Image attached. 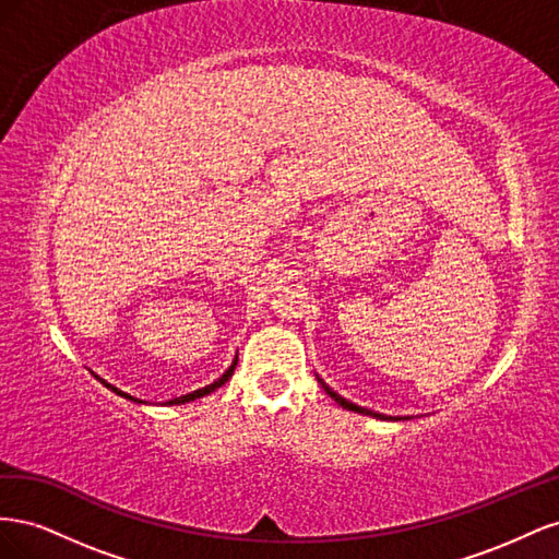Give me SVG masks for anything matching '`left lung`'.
<instances>
[{
  "instance_id": "obj_1",
  "label": "left lung",
  "mask_w": 559,
  "mask_h": 559,
  "mask_svg": "<svg viewBox=\"0 0 559 559\" xmlns=\"http://www.w3.org/2000/svg\"><path fill=\"white\" fill-rule=\"evenodd\" d=\"M319 380V384L321 386H324V392L337 403V405H343V408L345 411H352V413H359V415H370V417H378V419H392V417H386V415H380V413H373V411H368V408H361V405H357V403H352V401H347V399H343L341 394H335L333 392V389L324 382V380H321V378H317Z\"/></svg>"
}]
</instances>
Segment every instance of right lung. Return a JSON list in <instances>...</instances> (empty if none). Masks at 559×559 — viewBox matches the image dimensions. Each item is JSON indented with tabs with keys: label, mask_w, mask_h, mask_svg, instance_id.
Here are the masks:
<instances>
[{
	"label": "right lung",
	"mask_w": 559,
	"mask_h": 559,
	"mask_svg": "<svg viewBox=\"0 0 559 559\" xmlns=\"http://www.w3.org/2000/svg\"><path fill=\"white\" fill-rule=\"evenodd\" d=\"M235 366H238V357L233 359V364L228 366V370L226 373L218 378V380H214L212 384H207V386H202V389H195V392H191V394H183V396H177V399H173V401H165V405H181V403H189V401H195V399H202V396H207V394H212L214 389H218L222 384H226L228 380H230V376H233V370H235ZM97 378V376H95ZM99 382H103L107 389H111L114 394H118V396H123V399H128V401H134V403H144V401H140V399H134V396H130V394H126V392H121V389H116L114 384H109V382H105L103 378H97Z\"/></svg>",
	"instance_id": "obj_1"
}]
</instances>
